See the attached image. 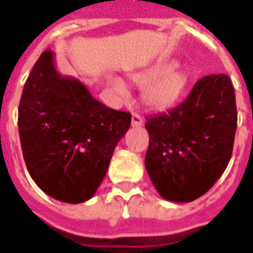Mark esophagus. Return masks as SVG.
Masks as SVG:
<instances>
[{
  "instance_id": "esophagus-1",
  "label": "esophagus",
  "mask_w": 253,
  "mask_h": 253,
  "mask_svg": "<svg viewBox=\"0 0 253 253\" xmlns=\"http://www.w3.org/2000/svg\"><path fill=\"white\" fill-rule=\"evenodd\" d=\"M131 125L132 127H141L143 125V118L138 114H132L131 118Z\"/></svg>"
}]
</instances>
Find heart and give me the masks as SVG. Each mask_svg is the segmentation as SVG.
Returning <instances> with one entry per match:
<instances>
[{
	"mask_svg": "<svg viewBox=\"0 0 253 253\" xmlns=\"http://www.w3.org/2000/svg\"><path fill=\"white\" fill-rule=\"evenodd\" d=\"M179 63L175 59H161L153 65L128 74V81L142 88L141 99L148 108L154 111L167 110L179 100L187 86V74L175 70ZM112 86L118 93L126 96L127 88L121 80H112Z\"/></svg>",
	"mask_w": 253,
	"mask_h": 253,
	"instance_id": "b5f03b06",
	"label": "heart"
}]
</instances>
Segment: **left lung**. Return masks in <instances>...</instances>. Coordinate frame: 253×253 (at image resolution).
<instances>
[{
    "label": "left lung",
    "instance_id": "1",
    "mask_svg": "<svg viewBox=\"0 0 253 253\" xmlns=\"http://www.w3.org/2000/svg\"><path fill=\"white\" fill-rule=\"evenodd\" d=\"M145 167L170 202L205 195L226 169L237 128L236 96L226 74L201 78L173 110L148 118Z\"/></svg>",
    "mask_w": 253,
    "mask_h": 253
}]
</instances>
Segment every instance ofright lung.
<instances>
[{
    "label": "right lung",
    "instance_id": "right-lung-1",
    "mask_svg": "<svg viewBox=\"0 0 253 253\" xmlns=\"http://www.w3.org/2000/svg\"><path fill=\"white\" fill-rule=\"evenodd\" d=\"M130 125V112L105 107L57 72L51 50L42 52L20 99L19 134L27 169L47 195L73 205L90 199Z\"/></svg>",
    "mask_w": 253,
    "mask_h": 253
}]
</instances>
